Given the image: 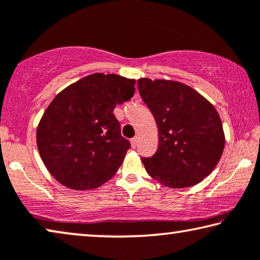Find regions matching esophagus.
I'll use <instances>...</instances> for the list:
<instances>
[{"label": "esophagus", "mask_w": 260, "mask_h": 260, "mask_svg": "<svg viewBox=\"0 0 260 260\" xmlns=\"http://www.w3.org/2000/svg\"><path fill=\"white\" fill-rule=\"evenodd\" d=\"M138 141H139V138H138V137H134L133 139L131 140L132 148H137V147H138Z\"/></svg>", "instance_id": "obj_1"}]
</instances>
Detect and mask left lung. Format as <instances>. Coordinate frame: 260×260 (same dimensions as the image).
Here are the masks:
<instances>
[{"label": "left lung", "instance_id": "8db88e82", "mask_svg": "<svg viewBox=\"0 0 260 260\" xmlns=\"http://www.w3.org/2000/svg\"><path fill=\"white\" fill-rule=\"evenodd\" d=\"M138 86L158 127L157 150L151 157H141L148 175L172 188L200 183L223 152L224 133L217 111L180 82L140 78Z\"/></svg>", "mask_w": 260, "mask_h": 260}]
</instances>
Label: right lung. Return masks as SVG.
Here are the masks:
<instances>
[{
    "label": "right lung",
    "instance_id": "right-lung-1",
    "mask_svg": "<svg viewBox=\"0 0 260 260\" xmlns=\"http://www.w3.org/2000/svg\"><path fill=\"white\" fill-rule=\"evenodd\" d=\"M135 80L92 74L62 90L48 105L37 129V145L47 170L73 189L96 188L122 164L131 143L113 114L128 102Z\"/></svg>",
    "mask_w": 260,
    "mask_h": 260
}]
</instances>
